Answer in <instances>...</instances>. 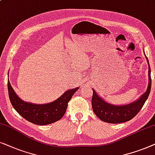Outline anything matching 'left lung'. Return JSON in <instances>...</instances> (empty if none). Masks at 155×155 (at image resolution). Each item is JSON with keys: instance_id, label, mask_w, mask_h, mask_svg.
Masks as SVG:
<instances>
[{"instance_id": "8db88e82", "label": "left lung", "mask_w": 155, "mask_h": 155, "mask_svg": "<svg viewBox=\"0 0 155 155\" xmlns=\"http://www.w3.org/2000/svg\"><path fill=\"white\" fill-rule=\"evenodd\" d=\"M146 59L149 65V70H148L149 84L144 94H142L140 98L136 100L135 101L127 105H123V106L112 105L105 101L104 99L101 98L93 89V97L91 100L92 108L94 113L99 119L106 123H120L130 120L139 113L140 109L142 108L149 96L150 90H151L152 80L151 76H150L151 71H150L149 61L147 57H146Z\"/></svg>"}]
</instances>
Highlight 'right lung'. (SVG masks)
Instances as JSON below:
<instances>
[{
	"label": "right lung",
	"instance_id": "right-lung-1",
	"mask_svg": "<svg viewBox=\"0 0 155 155\" xmlns=\"http://www.w3.org/2000/svg\"><path fill=\"white\" fill-rule=\"evenodd\" d=\"M8 88L10 101L15 110L29 122L40 125H49L60 120L67 110L68 103L72 96L79 89L77 87L68 90L54 101L40 105L25 102L20 98L9 81Z\"/></svg>",
	"mask_w": 155,
	"mask_h": 155
}]
</instances>
